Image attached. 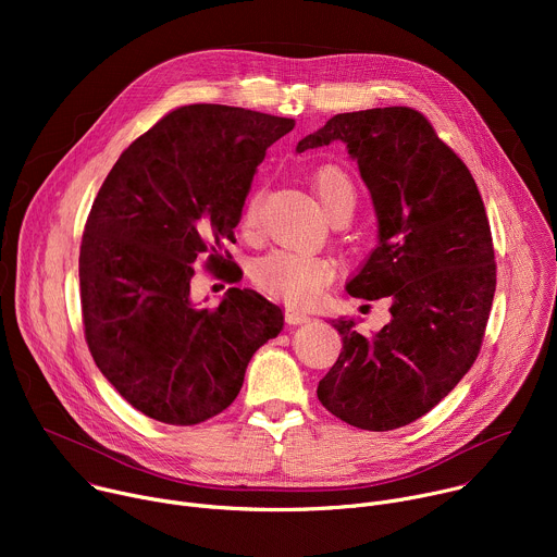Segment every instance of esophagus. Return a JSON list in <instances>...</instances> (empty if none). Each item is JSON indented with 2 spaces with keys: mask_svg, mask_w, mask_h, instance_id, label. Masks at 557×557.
Wrapping results in <instances>:
<instances>
[{
  "mask_svg": "<svg viewBox=\"0 0 557 557\" xmlns=\"http://www.w3.org/2000/svg\"><path fill=\"white\" fill-rule=\"evenodd\" d=\"M286 322L293 324V326H301V324H308V322H310V314L304 312V310L288 308V310H286Z\"/></svg>",
  "mask_w": 557,
  "mask_h": 557,
  "instance_id": "obj_1",
  "label": "esophagus"
}]
</instances>
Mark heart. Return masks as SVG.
<instances>
[{
    "instance_id": "obj_1",
    "label": "heart",
    "mask_w": 557,
    "mask_h": 557,
    "mask_svg": "<svg viewBox=\"0 0 557 557\" xmlns=\"http://www.w3.org/2000/svg\"><path fill=\"white\" fill-rule=\"evenodd\" d=\"M310 189L322 213L333 224L346 222L357 207V187L344 168H317L310 176ZM260 205L262 191L253 189L243 207L240 226L245 233H253L258 228ZM333 275L335 271L329 260L293 251H271L258 258L251 267V280L258 288L295 306H306L317 299Z\"/></svg>"
}]
</instances>
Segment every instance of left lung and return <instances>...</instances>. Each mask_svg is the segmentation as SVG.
Segmentation results:
<instances>
[{
    "label": "left lung",
    "instance_id": "left-lung-1",
    "mask_svg": "<svg viewBox=\"0 0 557 557\" xmlns=\"http://www.w3.org/2000/svg\"><path fill=\"white\" fill-rule=\"evenodd\" d=\"M342 140L370 189L379 245L346 284L389 297L372 337L333 320L344 348L317 385L322 406L370 432L404 428L456 387L481 352L496 293L492 228L467 165L412 108L333 116L297 153Z\"/></svg>",
    "mask_w": 557,
    "mask_h": 557
}]
</instances>
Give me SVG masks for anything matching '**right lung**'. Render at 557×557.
Returning <instances> with one entry per match:
<instances>
[{
    "instance_id": "add662e5",
    "label": "right lung",
    "mask_w": 557,
    "mask_h": 557,
    "mask_svg": "<svg viewBox=\"0 0 557 557\" xmlns=\"http://www.w3.org/2000/svg\"><path fill=\"white\" fill-rule=\"evenodd\" d=\"M293 127L245 108H176L121 153L95 198L78 256L86 342L153 421L196 425L226 410L284 326L280 306L251 288H228L215 308L189 293L196 260H222V243H235L267 147Z\"/></svg>"
}]
</instances>
